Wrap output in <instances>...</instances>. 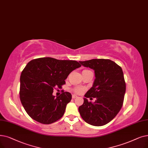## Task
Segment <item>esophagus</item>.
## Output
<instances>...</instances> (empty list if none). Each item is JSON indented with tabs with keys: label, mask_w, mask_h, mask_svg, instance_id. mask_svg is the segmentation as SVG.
I'll list each match as a JSON object with an SVG mask.
<instances>
[{
	"label": "esophagus",
	"mask_w": 148,
	"mask_h": 148,
	"mask_svg": "<svg viewBox=\"0 0 148 148\" xmlns=\"http://www.w3.org/2000/svg\"><path fill=\"white\" fill-rule=\"evenodd\" d=\"M72 98H73V99H76V98H77V96L76 95H73V96H72Z\"/></svg>",
	"instance_id": "1"
}]
</instances>
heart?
I'll list each match as a JSON object with an SVG mask.
<instances>
[{
	"instance_id": "obj_1",
	"label": "heart",
	"mask_w": 148,
	"mask_h": 148,
	"mask_svg": "<svg viewBox=\"0 0 148 148\" xmlns=\"http://www.w3.org/2000/svg\"><path fill=\"white\" fill-rule=\"evenodd\" d=\"M84 71H86V70H84ZM73 91L76 94H81L84 91V89L81 87H76L73 89Z\"/></svg>"
}]
</instances>
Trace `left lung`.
<instances>
[{"label": "left lung", "mask_w": 148, "mask_h": 148, "mask_svg": "<svg viewBox=\"0 0 148 148\" xmlns=\"http://www.w3.org/2000/svg\"><path fill=\"white\" fill-rule=\"evenodd\" d=\"M81 65L94 70L93 85L85 95L83 104L79 106L82 118L87 123L95 126H103L111 121L123 106L126 83L123 71L110 59H92L80 61ZM96 99L94 103L87 98ZM92 99V98H91Z\"/></svg>", "instance_id": "obj_1"}]
</instances>
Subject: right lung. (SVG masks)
<instances>
[{
  "instance_id": "right-lung-1",
  "label": "right lung",
  "mask_w": 148,
  "mask_h": 148,
  "mask_svg": "<svg viewBox=\"0 0 148 148\" xmlns=\"http://www.w3.org/2000/svg\"><path fill=\"white\" fill-rule=\"evenodd\" d=\"M81 66L75 60L42 57L31 60L20 79V99L27 114L42 124H51L62 117L72 99L68 92L55 97L56 87L61 88L73 70Z\"/></svg>"
}]
</instances>
